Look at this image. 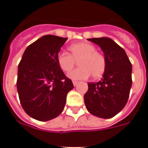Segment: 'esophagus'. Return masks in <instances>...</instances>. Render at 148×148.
Wrapping results in <instances>:
<instances>
[{
	"instance_id": "34e87169",
	"label": "esophagus",
	"mask_w": 148,
	"mask_h": 148,
	"mask_svg": "<svg viewBox=\"0 0 148 148\" xmlns=\"http://www.w3.org/2000/svg\"><path fill=\"white\" fill-rule=\"evenodd\" d=\"M73 85H74V86H76V85H78V84H79V82H77V81H73Z\"/></svg>"
}]
</instances>
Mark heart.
<instances>
[{
    "label": "heart",
    "instance_id": "heart-1",
    "mask_svg": "<svg viewBox=\"0 0 148 148\" xmlns=\"http://www.w3.org/2000/svg\"><path fill=\"white\" fill-rule=\"evenodd\" d=\"M69 53L61 52L57 55V61L60 68L68 73L73 69L75 61H79V67L68 74L72 79H85L91 75L97 79L103 75L106 69L104 56L96 51V47L88 42L74 44L69 47Z\"/></svg>",
    "mask_w": 148,
    "mask_h": 148
}]
</instances>
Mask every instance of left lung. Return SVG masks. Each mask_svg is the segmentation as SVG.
<instances>
[{
    "label": "left lung",
    "instance_id": "left-lung-1",
    "mask_svg": "<svg viewBox=\"0 0 148 148\" xmlns=\"http://www.w3.org/2000/svg\"><path fill=\"white\" fill-rule=\"evenodd\" d=\"M88 41L101 47L106 59V69L101 81L89 82L84 95L89 113L103 119L119 113L126 104L132 87V63L123 47L109 38H93Z\"/></svg>",
    "mask_w": 148,
    "mask_h": 148
}]
</instances>
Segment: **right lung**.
I'll use <instances>...</instances> for the list:
<instances>
[{
  "label": "right lung",
  "mask_w": 148,
  "mask_h": 148,
  "mask_svg": "<svg viewBox=\"0 0 148 148\" xmlns=\"http://www.w3.org/2000/svg\"><path fill=\"white\" fill-rule=\"evenodd\" d=\"M66 40L44 35L28 46L19 62L16 82L19 101L33 119L45 122L58 116L64 109L67 94L74 88L57 61Z\"/></svg>",
  "instance_id": "right-lung-1"
}]
</instances>
